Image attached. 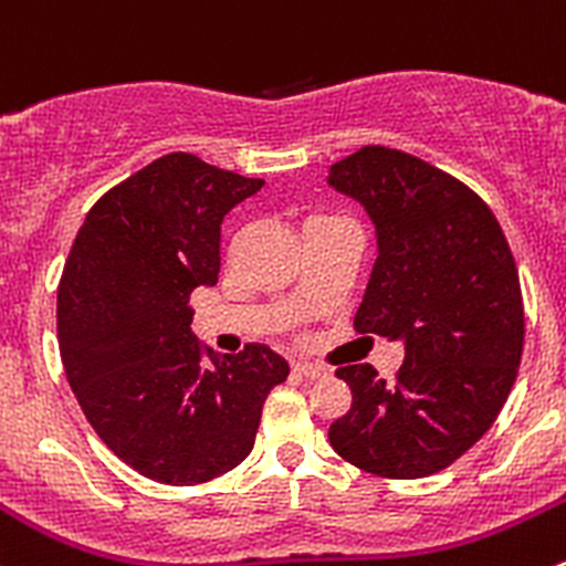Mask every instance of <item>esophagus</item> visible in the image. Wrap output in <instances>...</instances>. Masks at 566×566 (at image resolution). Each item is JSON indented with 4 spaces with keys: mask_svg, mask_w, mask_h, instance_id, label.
Masks as SVG:
<instances>
[{
    "mask_svg": "<svg viewBox=\"0 0 566 566\" xmlns=\"http://www.w3.org/2000/svg\"><path fill=\"white\" fill-rule=\"evenodd\" d=\"M294 371L305 379H322L327 377V368L313 366V363H294Z\"/></svg>",
    "mask_w": 566,
    "mask_h": 566,
    "instance_id": "esophagus-1",
    "label": "esophagus"
}]
</instances>
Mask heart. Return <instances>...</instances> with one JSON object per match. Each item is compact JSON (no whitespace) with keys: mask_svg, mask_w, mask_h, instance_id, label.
<instances>
[{"mask_svg":"<svg viewBox=\"0 0 566 566\" xmlns=\"http://www.w3.org/2000/svg\"><path fill=\"white\" fill-rule=\"evenodd\" d=\"M318 220H322V217H313V220H307L305 226H311V222H318Z\"/></svg>","mask_w":566,"mask_h":566,"instance_id":"1","label":"heart"}]
</instances>
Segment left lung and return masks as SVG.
<instances>
[{
	"label": "left lung",
	"mask_w": 566,
	"mask_h": 566,
	"mask_svg": "<svg viewBox=\"0 0 566 566\" xmlns=\"http://www.w3.org/2000/svg\"><path fill=\"white\" fill-rule=\"evenodd\" d=\"M327 184L377 231L355 329L405 344L390 382L368 363L335 371L352 407L329 446L366 473L423 479L479 443L506 405L525 338L517 264L490 206L418 156L366 145Z\"/></svg>",
	"instance_id": "left-lung-1"
}]
</instances>
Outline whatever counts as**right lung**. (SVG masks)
<instances>
[{
	"label": "right lung",
	"mask_w": 566,
	"mask_h": 566,
	"mask_svg": "<svg viewBox=\"0 0 566 566\" xmlns=\"http://www.w3.org/2000/svg\"><path fill=\"white\" fill-rule=\"evenodd\" d=\"M261 187L167 154L98 198L65 261V377L106 449L145 479L189 486L233 471L253 451L266 396L289 377L270 346L217 357L189 329V294L220 275L222 220Z\"/></svg>",
	"instance_id": "add662e5"
}]
</instances>
